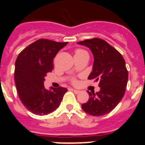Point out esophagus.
<instances>
[{
  "mask_svg": "<svg viewBox=\"0 0 145 145\" xmlns=\"http://www.w3.org/2000/svg\"><path fill=\"white\" fill-rule=\"evenodd\" d=\"M71 89H72L73 91L75 92L76 94H78V93H79V92H80V91H79V90H78V89H74V88H71Z\"/></svg>",
  "mask_w": 145,
  "mask_h": 145,
  "instance_id": "esophagus-1",
  "label": "esophagus"
}]
</instances>
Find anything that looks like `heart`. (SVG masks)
<instances>
[{"mask_svg":"<svg viewBox=\"0 0 145 145\" xmlns=\"http://www.w3.org/2000/svg\"><path fill=\"white\" fill-rule=\"evenodd\" d=\"M82 52H85V51L82 50H78L76 51V54H78V53H82Z\"/></svg>","mask_w":145,"mask_h":145,"instance_id":"obj_1","label":"heart"}]
</instances>
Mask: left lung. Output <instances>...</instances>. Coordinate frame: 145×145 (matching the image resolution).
<instances>
[{
	"label": "left lung",
	"mask_w": 145,
	"mask_h": 145,
	"mask_svg": "<svg viewBox=\"0 0 145 145\" xmlns=\"http://www.w3.org/2000/svg\"><path fill=\"white\" fill-rule=\"evenodd\" d=\"M90 49L94 57L92 71L88 78L99 82L100 91L89 92V99L82 109L95 116L111 112L125 93L128 72L123 57L112 46L101 39L94 38L78 42Z\"/></svg>",
	"instance_id": "left-lung-1"
}]
</instances>
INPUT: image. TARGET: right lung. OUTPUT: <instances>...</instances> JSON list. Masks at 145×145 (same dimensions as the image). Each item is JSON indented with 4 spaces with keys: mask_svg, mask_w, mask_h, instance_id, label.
<instances>
[{
    "mask_svg": "<svg viewBox=\"0 0 145 145\" xmlns=\"http://www.w3.org/2000/svg\"><path fill=\"white\" fill-rule=\"evenodd\" d=\"M67 42L40 39L21 52L15 61L14 81L22 103L36 115H47L59 107L67 89L44 88L46 73L51 72L54 57Z\"/></svg>",
    "mask_w": 145,
    "mask_h": 145,
    "instance_id": "right-lung-1",
    "label": "right lung"
}]
</instances>
